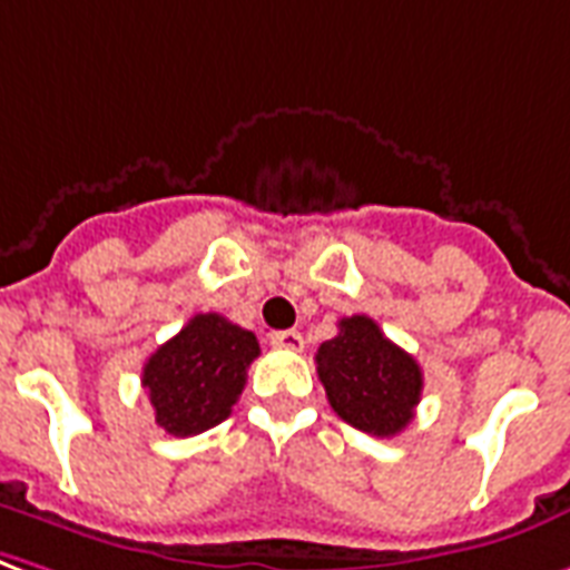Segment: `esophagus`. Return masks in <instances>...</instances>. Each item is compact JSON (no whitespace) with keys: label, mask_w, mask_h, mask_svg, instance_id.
Segmentation results:
<instances>
[{"label":"esophagus","mask_w":570,"mask_h":570,"mask_svg":"<svg viewBox=\"0 0 570 570\" xmlns=\"http://www.w3.org/2000/svg\"><path fill=\"white\" fill-rule=\"evenodd\" d=\"M268 341H272V346H277V350H289V353L304 350V337L295 332V328H289V332H272L268 334Z\"/></svg>","instance_id":"esophagus-1"}]
</instances>
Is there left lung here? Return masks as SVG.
Masks as SVG:
<instances>
[{"mask_svg": "<svg viewBox=\"0 0 570 570\" xmlns=\"http://www.w3.org/2000/svg\"><path fill=\"white\" fill-rule=\"evenodd\" d=\"M316 373L332 410L371 436H397L415 419L424 376L371 316H343L337 337L316 350Z\"/></svg>", "mask_w": 570, "mask_h": 570, "instance_id": "obj_1", "label": "left lung"}]
</instances>
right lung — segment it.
Returning <instances> with one entry per match:
<instances>
[{
  "mask_svg": "<svg viewBox=\"0 0 570 570\" xmlns=\"http://www.w3.org/2000/svg\"><path fill=\"white\" fill-rule=\"evenodd\" d=\"M256 355L254 332L220 314L190 316L142 364V389L149 391L158 428L173 436H197L220 424L236 406Z\"/></svg>",
  "mask_w": 570,
  "mask_h": 570,
  "instance_id": "obj_1",
  "label": "right lung"
}]
</instances>
